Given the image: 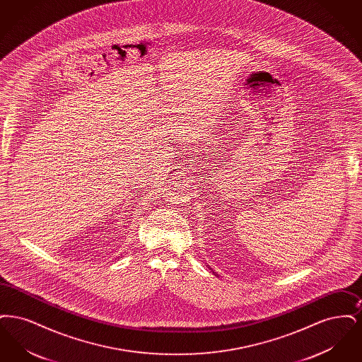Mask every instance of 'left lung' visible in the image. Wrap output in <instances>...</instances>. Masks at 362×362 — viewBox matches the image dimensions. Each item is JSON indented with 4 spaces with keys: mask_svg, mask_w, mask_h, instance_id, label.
I'll use <instances>...</instances> for the list:
<instances>
[{
    "mask_svg": "<svg viewBox=\"0 0 362 362\" xmlns=\"http://www.w3.org/2000/svg\"><path fill=\"white\" fill-rule=\"evenodd\" d=\"M214 273V272H213ZM214 276H217V273H214Z\"/></svg>",
    "mask_w": 362,
    "mask_h": 362,
    "instance_id": "1",
    "label": "left lung"
}]
</instances>
